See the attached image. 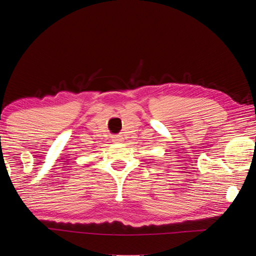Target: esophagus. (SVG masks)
<instances>
[{
	"instance_id": "34e87169",
	"label": "esophagus",
	"mask_w": 256,
	"mask_h": 256,
	"mask_svg": "<svg viewBox=\"0 0 256 256\" xmlns=\"http://www.w3.org/2000/svg\"><path fill=\"white\" fill-rule=\"evenodd\" d=\"M112 141L116 142V144H118V142H122L123 141V138H120V136H115L114 140H112Z\"/></svg>"
}]
</instances>
